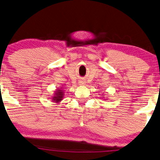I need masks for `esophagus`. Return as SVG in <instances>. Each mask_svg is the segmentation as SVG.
Segmentation results:
<instances>
[{"label":"esophagus","instance_id":"1","mask_svg":"<svg viewBox=\"0 0 160 160\" xmlns=\"http://www.w3.org/2000/svg\"><path fill=\"white\" fill-rule=\"evenodd\" d=\"M82 84H83V83H82Z\"/></svg>","mask_w":160,"mask_h":160}]
</instances>
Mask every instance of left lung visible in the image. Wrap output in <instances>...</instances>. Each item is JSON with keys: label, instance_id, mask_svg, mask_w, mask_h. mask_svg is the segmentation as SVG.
Listing matches in <instances>:
<instances>
[{"label": "left lung", "instance_id": "obj_1", "mask_svg": "<svg viewBox=\"0 0 160 160\" xmlns=\"http://www.w3.org/2000/svg\"><path fill=\"white\" fill-rule=\"evenodd\" d=\"M106 99H107V98H106ZM106 99H105V100H106Z\"/></svg>", "mask_w": 160, "mask_h": 160}]
</instances>
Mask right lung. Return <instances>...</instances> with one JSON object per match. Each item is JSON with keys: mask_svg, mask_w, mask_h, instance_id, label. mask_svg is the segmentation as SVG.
I'll list each match as a JSON object with an SVG mask.
<instances>
[{"mask_svg": "<svg viewBox=\"0 0 160 160\" xmlns=\"http://www.w3.org/2000/svg\"><path fill=\"white\" fill-rule=\"evenodd\" d=\"M64 96V92L62 90V88H58V89H55L54 92V94H52V98H50L52 101L53 102H55V103H60L62 100Z\"/></svg>", "mask_w": 160, "mask_h": 160, "instance_id": "obj_1", "label": "right lung"}]
</instances>
